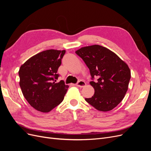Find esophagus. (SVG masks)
Listing matches in <instances>:
<instances>
[{"label": "esophagus", "instance_id": "34e87169", "mask_svg": "<svg viewBox=\"0 0 151 151\" xmlns=\"http://www.w3.org/2000/svg\"><path fill=\"white\" fill-rule=\"evenodd\" d=\"M86 83L84 81H79L78 83H77L76 85V86L77 87H80V88H83V87H84L86 86Z\"/></svg>", "mask_w": 151, "mask_h": 151}]
</instances>
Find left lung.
Wrapping results in <instances>:
<instances>
[{"label":"left lung","mask_w":151,"mask_h":151,"mask_svg":"<svg viewBox=\"0 0 151 151\" xmlns=\"http://www.w3.org/2000/svg\"><path fill=\"white\" fill-rule=\"evenodd\" d=\"M89 68L94 89L91 98L86 101L96 109L108 111L115 108L125 97L131 77L127 63L110 50L98 45L81 48L76 52Z\"/></svg>","instance_id":"obj_1"}]
</instances>
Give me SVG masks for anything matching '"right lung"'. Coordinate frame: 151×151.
Masks as SVG:
<instances>
[{"label":"right lung","mask_w":151,"mask_h":151,"mask_svg":"<svg viewBox=\"0 0 151 151\" xmlns=\"http://www.w3.org/2000/svg\"><path fill=\"white\" fill-rule=\"evenodd\" d=\"M65 50H47L29 58L19 70V85L27 101L36 110L48 113L60 104L68 86L56 83Z\"/></svg>","instance_id":"1"}]
</instances>
